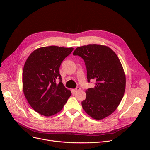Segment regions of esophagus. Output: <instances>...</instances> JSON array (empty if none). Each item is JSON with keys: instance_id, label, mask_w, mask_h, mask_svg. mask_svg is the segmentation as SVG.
<instances>
[{"instance_id": "1", "label": "esophagus", "mask_w": 150, "mask_h": 150, "mask_svg": "<svg viewBox=\"0 0 150 150\" xmlns=\"http://www.w3.org/2000/svg\"><path fill=\"white\" fill-rule=\"evenodd\" d=\"M80 90V88H76V89H73L72 91H73L74 93H75V92H78V91H79Z\"/></svg>"}]
</instances>
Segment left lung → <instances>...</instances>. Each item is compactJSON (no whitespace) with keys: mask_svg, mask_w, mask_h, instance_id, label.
Listing matches in <instances>:
<instances>
[{"mask_svg":"<svg viewBox=\"0 0 150 150\" xmlns=\"http://www.w3.org/2000/svg\"><path fill=\"white\" fill-rule=\"evenodd\" d=\"M73 54L84 59L88 81L96 80L95 87L86 91L82 107L93 119H103L115 111L124 96L126 77L121 62L111 49L102 45L78 47Z\"/></svg>","mask_w":150,"mask_h":150,"instance_id":"1","label":"left lung"}]
</instances>
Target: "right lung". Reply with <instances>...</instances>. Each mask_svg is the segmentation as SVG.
Segmentation results:
<instances>
[{"mask_svg": "<svg viewBox=\"0 0 150 150\" xmlns=\"http://www.w3.org/2000/svg\"><path fill=\"white\" fill-rule=\"evenodd\" d=\"M74 50L58 46L41 47L28 57L22 72L24 96L36 112L49 117L61 111L71 96L61 82L59 67ZM60 80L57 84L56 81Z\"/></svg>", "mask_w": 150, "mask_h": 150, "instance_id": "obj_1", "label": "right lung"}]
</instances>
